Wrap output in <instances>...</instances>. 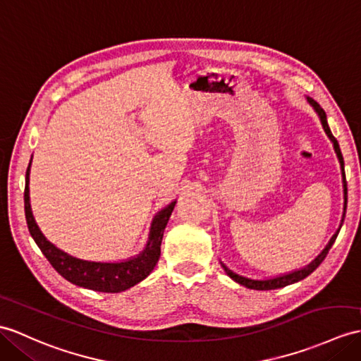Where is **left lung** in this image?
Listing matches in <instances>:
<instances>
[{"label": "left lung", "mask_w": 361, "mask_h": 361, "mask_svg": "<svg viewBox=\"0 0 361 361\" xmlns=\"http://www.w3.org/2000/svg\"><path fill=\"white\" fill-rule=\"evenodd\" d=\"M307 102H309V104H311V106L314 107V111L318 114V118H320V121H322V126H323V129H324V132H326V135H328L329 140L332 141L334 149H335V154H337V157H338L340 167H341V177H343V194H345V207H343V219H341V224H343V221H345L346 207H348V184H346V175H345V161H343V155H341V150H340V146H338V141L335 140V137L332 135V132H331L329 126H328V120H326V112L320 107V104H318L317 102H314L312 98L307 97ZM341 224H340L338 231L335 232L334 237L329 240L328 246H326V247L322 250V254L318 255L312 263H309L306 267H303V269H298V271H294V272L284 274V275H280V276H274V279H267V280H252V279H247V276H243V275L235 274V272L231 271L229 267L226 266V264H223V263H221V266H223V269L226 271V274H228L233 281H237V283L241 284V286H246V288H249V289L269 290V289L284 288V286H288V284L297 283V281H300V280L306 279L307 275H311V274L317 269V267L323 263V259L326 258V255H328L329 249L332 247V245L335 243V238H337V235H338V232H340V229H341Z\"/></svg>", "instance_id": "obj_1"}]
</instances>
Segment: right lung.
Returning <instances> with one entry per match:
<instances>
[{
    "label": "right lung",
    "instance_id": "1",
    "mask_svg": "<svg viewBox=\"0 0 361 361\" xmlns=\"http://www.w3.org/2000/svg\"><path fill=\"white\" fill-rule=\"evenodd\" d=\"M32 163V160H30ZM30 163L26 171V188H24V212H26V221L32 238L35 240L41 252L49 259V263L54 266V269L60 274L67 281H71L77 286L92 289L97 292H123L137 283L142 281L146 276L154 271V267L160 258V246L163 240V233L169 221V216L173 211L175 203L172 201L164 209L158 212L152 224H150L149 240L146 247L135 257L129 259H123L118 263H103V262H87L77 257H72L64 250L58 249L54 243H50L43 232L39 231L38 224L33 219L30 197H29V175H30Z\"/></svg>",
    "mask_w": 361,
    "mask_h": 361
}]
</instances>
